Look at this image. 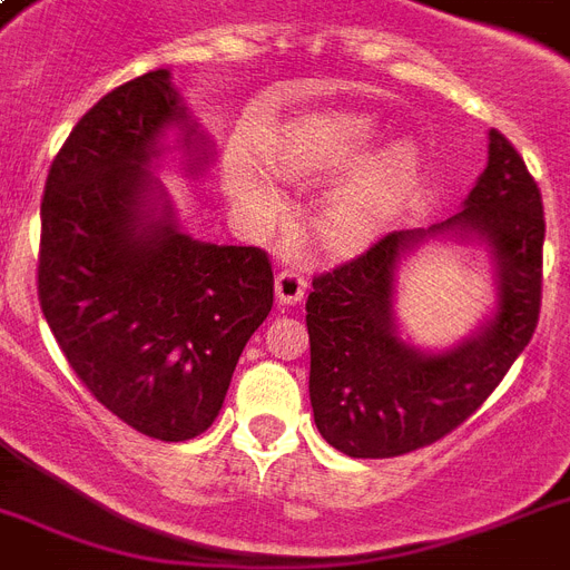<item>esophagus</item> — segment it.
Wrapping results in <instances>:
<instances>
[{
	"mask_svg": "<svg viewBox=\"0 0 570 570\" xmlns=\"http://www.w3.org/2000/svg\"><path fill=\"white\" fill-rule=\"evenodd\" d=\"M304 289H307V277L298 272V268H281L275 277V295L281 304H298L304 298Z\"/></svg>",
	"mask_w": 570,
	"mask_h": 570,
	"instance_id": "obj_1",
	"label": "esophagus"
}]
</instances>
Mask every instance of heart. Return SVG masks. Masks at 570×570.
<instances>
[{
    "instance_id": "1",
    "label": "heart",
    "mask_w": 570,
    "mask_h": 570,
    "mask_svg": "<svg viewBox=\"0 0 570 570\" xmlns=\"http://www.w3.org/2000/svg\"><path fill=\"white\" fill-rule=\"evenodd\" d=\"M373 138V124L357 115H307L286 127L275 141V163L293 177H328L352 168ZM416 171L411 145H390L348 174L322 204L320 230L337 248H355L387 227L402 209ZM236 191L259 204L275 200L268 174L250 156L236 154L230 163Z\"/></svg>"
}]
</instances>
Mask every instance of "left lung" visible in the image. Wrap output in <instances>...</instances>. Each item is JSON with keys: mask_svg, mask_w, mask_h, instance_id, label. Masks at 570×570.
<instances>
[{"mask_svg": "<svg viewBox=\"0 0 570 570\" xmlns=\"http://www.w3.org/2000/svg\"><path fill=\"white\" fill-rule=\"evenodd\" d=\"M488 168L450 222L393 230L313 277L307 295L311 405L322 438L352 459L423 450L476 414L535 334L541 311L544 206L539 183L503 132L488 136ZM441 229L485 238L498 259V313L476 338L420 356L392 328L397 259Z\"/></svg>", "mask_w": 570, "mask_h": 570, "instance_id": "obj_1", "label": "left lung"}]
</instances>
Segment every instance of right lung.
Returning a JSON list of instances; mask_svg holds the SVG:
<instances>
[{"label":"right lung","instance_id":"right-lung-1","mask_svg":"<svg viewBox=\"0 0 570 570\" xmlns=\"http://www.w3.org/2000/svg\"><path fill=\"white\" fill-rule=\"evenodd\" d=\"M186 120L168 70L85 111L40 200L38 302L76 379L156 441H189L222 411L233 370L275 302L263 248L209 245L150 209L165 127Z\"/></svg>","mask_w":570,"mask_h":570}]
</instances>
